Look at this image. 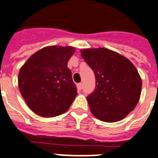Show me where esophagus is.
Returning a JSON list of instances; mask_svg holds the SVG:
<instances>
[{
	"mask_svg": "<svg viewBox=\"0 0 158 158\" xmlns=\"http://www.w3.org/2000/svg\"><path fill=\"white\" fill-rule=\"evenodd\" d=\"M77 87L78 90H81V89H82V84H81V83H78V84L77 85Z\"/></svg>",
	"mask_w": 158,
	"mask_h": 158,
	"instance_id": "esophagus-1",
	"label": "esophagus"
}]
</instances>
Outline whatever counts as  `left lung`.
<instances>
[{"label":"left lung","instance_id":"8db88e82","mask_svg":"<svg viewBox=\"0 0 158 158\" xmlns=\"http://www.w3.org/2000/svg\"><path fill=\"white\" fill-rule=\"evenodd\" d=\"M81 53L95 74L96 86L87 97L92 114L107 123L123 119L140 99L142 81L135 67L106 48L82 49Z\"/></svg>","mask_w":158,"mask_h":158}]
</instances>
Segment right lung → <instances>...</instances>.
Wrapping results in <instances>:
<instances>
[{
	"mask_svg": "<svg viewBox=\"0 0 158 158\" xmlns=\"http://www.w3.org/2000/svg\"><path fill=\"white\" fill-rule=\"evenodd\" d=\"M73 47L42 48L30 57L18 74V87L27 106L35 114L51 118L69 110L77 92L68 61Z\"/></svg>",
	"mask_w": 158,
	"mask_h": 158,
	"instance_id": "add662e5",
	"label": "right lung"
}]
</instances>
